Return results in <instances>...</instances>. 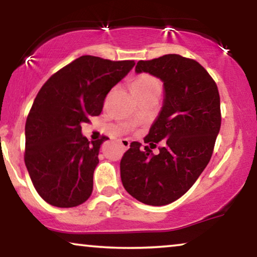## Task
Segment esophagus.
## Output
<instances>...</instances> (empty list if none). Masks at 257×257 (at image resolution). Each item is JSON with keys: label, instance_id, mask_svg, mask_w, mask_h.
Masks as SVG:
<instances>
[{"label": "esophagus", "instance_id": "34e87169", "mask_svg": "<svg viewBox=\"0 0 257 257\" xmlns=\"http://www.w3.org/2000/svg\"><path fill=\"white\" fill-rule=\"evenodd\" d=\"M119 142H120V144H121L122 147H124L125 150H127L128 147H130V140H128V139H126V138H122V139L119 140Z\"/></svg>", "mask_w": 257, "mask_h": 257}]
</instances>
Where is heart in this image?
<instances>
[{
    "label": "heart",
    "mask_w": 257,
    "mask_h": 257,
    "mask_svg": "<svg viewBox=\"0 0 257 257\" xmlns=\"http://www.w3.org/2000/svg\"><path fill=\"white\" fill-rule=\"evenodd\" d=\"M159 86V83L156 78L151 77L149 75H142L137 78L135 82L132 83V90L136 94L140 92H144V91H147L152 87Z\"/></svg>",
    "instance_id": "b5f03b06"
}]
</instances>
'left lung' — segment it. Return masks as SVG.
Wrapping results in <instances>:
<instances>
[{
	"label": "left lung",
	"instance_id": "8db88e82",
	"mask_svg": "<svg viewBox=\"0 0 257 257\" xmlns=\"http://www.w3.org/2000/svg\"><path fill=\"white\" fill-rule=\"evenodd\" d=\"M136 72L164 83L163 106L144 139L164 146L154 156L149 146L131 143L120 161V178L138 201L165 206L181 198L209 163L221 126L219 90L203 66L180 55L139 61Z\"/></svg>",
	"mask_w": 257,
	"mask_h": 257
}]
</instances>
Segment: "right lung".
<instances>
[{"mask_svg":"<svg viewBox=\"0 0 257 257\" xmlns=\"http://www.w3.org/2000/svg\"><path fill=\"white\" fill-rule=\"evenodd\" d=\"M135 64L82 56L42 86L27 118L24 161L44 201L70 208L90 198L106 138L89 142L80 125L100 114L106 94Z\"/></svg>","mask_w":257,"mask_h":257,"instance_id":"add662e5","label":"right lung"}]
</instances>
